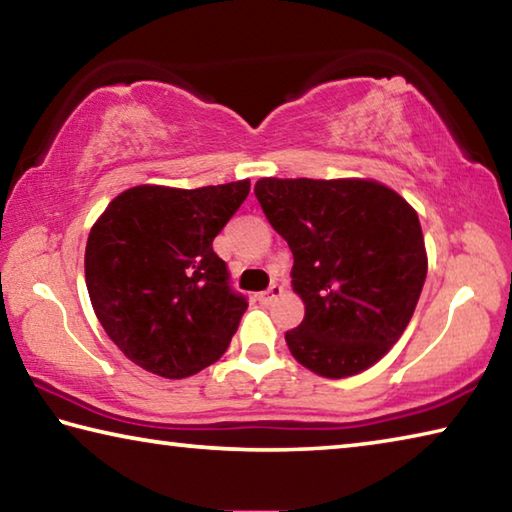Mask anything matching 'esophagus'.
Here are the masks:
<instances>
[{"instance_id": "obj_1", "label": "esophagus", "mask_w": 512, "mask_h": 512, "mask_svg": "<svg viewBox=\"0 0 512 512\" xmlns=\"http://www.w3.org/2000/svg\"><path fill=\"white\" fill-rule=\"evenodd\" d=\"M282 293H284V287H282V284H271V287H268L266 291L259 293L257 298H259V302H262V305H271V302H273L275 298H280Z\"/></svg>"}]
</instances>
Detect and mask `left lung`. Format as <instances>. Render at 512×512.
<instances>
[{"label": "left lung", "mask_w": 512, "mask_h": 512, "mask_svg": "<svg viewBox=\"0 0 512 512\" xmlns=\"http://www.w3.org/2000/svg\"><path fill=\"white\" fill-rule=\"evenodd\" d=\"M255 196L293 253L305 318L284 334L320 377L370 368L404 334L427 277L413 207L375 180L262 178Z\"/></svg>", "instance_id": "8db88e82"}]
</instances>
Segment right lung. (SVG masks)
<instances>
[{"mask_svg":"<svg viewBox=\"0 0 512 512\" xmlns=\"http://www.w3.org/2000/svg\"><path fill=\"white\" fill-rule=\"evenodd\" d=\"M250 192L248 180L198 189L140 185L99 216L85 284L101 327L137 366L183 379L221 357L248 300L212 241Z\"/></svg>","mask_w":512,"mask_h":512,"instance_id":"right-lung-1","label":"right lung"}]
</instances>
